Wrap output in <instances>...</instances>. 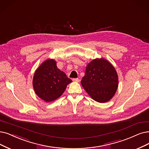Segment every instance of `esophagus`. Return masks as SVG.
<instances>
[{
    "label": "esophagus",
    "instance_id": "1",
    "mask_svg": "<svg viewBox=\"0 0 149 149\" xmlns=\"http://www.w3.org/2000/svg\"><path fill=\"white\" fill-rule=\"evenodd\" d=\"M73 81L74 82H79V79H78V78H73Z\"/></svg>",
    "mask_w": 149,
    "mask_h": 149
}]
</instances>
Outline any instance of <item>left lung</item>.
I'll return each mask as SVG.
<instances>
[{
    "mask_svg": "<svg viewBox=\"0 0 149 149\" xmlns=\"http://www.w3.org/2000/svg\"><path fill=\"white\" fill-rule=\"evenodd\" d=\"M81 84L91 97L105 103L114 96L118 87V76L114 67L104 58H96L86 68Z\"/></svg>",
    "mask_w": 149,
    "mask_h": 149,
    "instance_id": "obj_1",
    "label": "left lung"
}]
</instances>
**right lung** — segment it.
<instances>
[{
    "mask_svg": "<svg viewBox=\"0 0 149 149\" xmlns=\"http://www.w3.org/2000/svg\"><path fill=\"white\" fill-rule=\"evenodd\" d=\"M71 81L66 74L57 67L54 60L48 59L35 71L33 86L35 92L40 98L50 102L60 97Z\"/></svg>",
    "mask_w": 149,
    "mask_h": 149,
    "instance_id": "obj_1",
    "label": "right lung"
}]
</instances>
